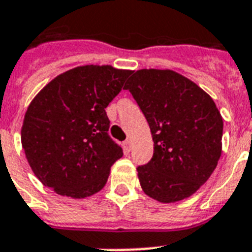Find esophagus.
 I'll return each mask as SVG.
<instances>
[{
	"instance_id": "obj_1",
	"label": "esophagus",
	"mask_w": 252,
	"mask_h": 252,
	"mask_svg": "<svg viewBox=\"0 0 252 252\" xmlns=\"http://www.w3.org/2000/svg\"><path fill=\"white\" fill-rule=\"evenodd\" d=\"M123 148H124V152H126V153H129V152H130V141H129V140H126V141L123 142Z\"/></svg>"
}]
</instances>
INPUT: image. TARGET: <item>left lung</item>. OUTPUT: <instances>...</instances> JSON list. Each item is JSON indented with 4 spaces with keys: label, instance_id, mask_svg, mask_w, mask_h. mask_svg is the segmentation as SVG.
Wrapping results in <instances>:
<instances>
[{
    "label": "left lung",
    "instance_id": "obj_1",
    "mask_svg": "<svg viewBox=\"0 0 252 252\" xmlns=\"http://www.w3.org/2000/svg\"><path fill=\"white\" fill-rule=\"evenodd\" d=\"M124 89L142 111L153 136V157L137 167L144 192L159 203L193 195L221 157L223 122L213 99L172 70H137Z\"/></svg>",
    "mask_w": 252,
    "mask_h": 252
}]
</instances>
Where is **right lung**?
<instances>
[{
    "instance_id": "obj_1",
    "label": "right lung",
    "mask_w": 252,
    "mask_h": 252,
    "mask_svg": "<svg viewBox=\"0 0 252 252\" xmlns=\"http://www.w3.org/2000/svg\"><path fill=\"white\" fill-rule=\"evenodd\" d=\"M110 65H85L52 80L33 98L22 146L33 174L63 196L100 191L123 149L110 137L106 107L130 76Z\"/></svg>"
}]
</instances>
